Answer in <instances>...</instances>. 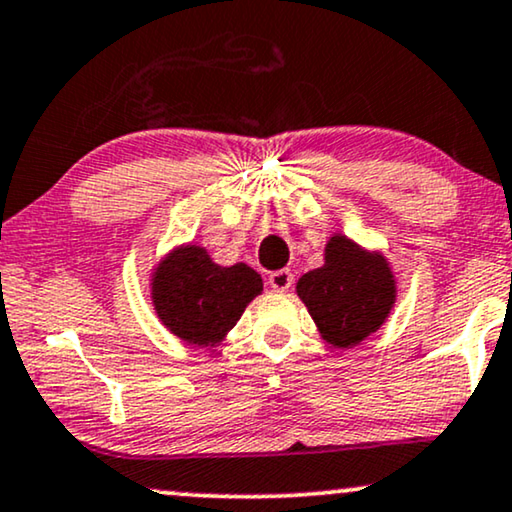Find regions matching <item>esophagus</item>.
<instances>
[{
  "instance_id": "1",
  "label": "esophagus",
  "mask_w": 512,
  "mask_h": 512,
  "mask_svg": "<svg viewBox=\"0 0 512 512\" xmlns=\"http://www.w3.org/2000/svg\"><path fill=\"white\" fill-rule=\"evenodd\" d=\"M292 283H294V276L290 269H278L269 276V285L278 292H287L292 287Z\"/></svg>"
}]
</instances>
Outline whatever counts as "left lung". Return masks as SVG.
Wrapping results in <instances>:
<instances>
[{
    "instance_id": "left-lung-1",
    "label": "left lung",
    "mask_w": 512,
    "mask_h": 512,
    "mask_svg": "<svg viewBox=\"0 0 512 512\" xmlns=\"http://www.w3.org/2000/svg\"><path fill=\"white\" fill-rule=\"evenodd\" d=\"M297 294L322 338L350 348L383 325L394 304V278L380 255L364 253L345 236H331L325 266L304 273Z\"/></svg>"
}]
</instances>
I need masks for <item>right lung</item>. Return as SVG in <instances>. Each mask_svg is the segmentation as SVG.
Here are the masks:
<instances>
[{
  "label": "right lung",
  "mask_w": 512,
  "mask_h": 512,
  "mask_svg": "<svg viewBox=\"0 0 512 512\" xmlns=\"http://www.w3.org/2000/svg\"><path fill=\"white\" fill-rule=\"evenodd\" d=\"M259 292L262 278L248 264L218 266L197 246L171 253L153 278L157 315L192 345L218 343Z\"/></svg>",
  "instance_id": "1"
}]
</instances>
